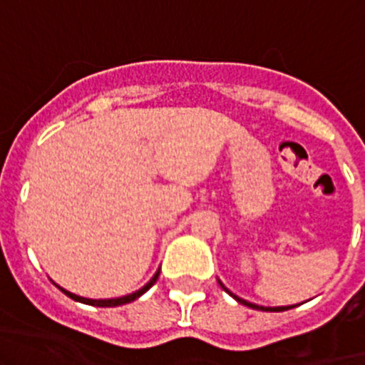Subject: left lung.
Wrapping results in <instances>:
<instances>
[{"mask_svg":"<svg viewBox=\"0 0 365 365\" xmlns=\"http://www.w3.org/2000/svg\"><path fill=\"white\" fill-rule=\"evenodd\" d=\"M217 282H219V284H220V288H222V289H224V292H226V293H230V295H231V297H233V298H235V300H237V302H238V304H244V305H247V307H251V309H256V311H268V312H279V311H288V309L295 307V305H286V307H284V305H282V307H264V305H257V304H252V302H247V300H244V298L237 297V295H235V293H231V292H230V289H227V288H226V286H224V284H222V282H220V281H219V279H217Z\"/></svg>","mask_w":365,"mask_h":365,"instance_id":"1","label":"left lung"}]
</instances>
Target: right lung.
<instances>
[{"label": "right lung", "mask_w": 365, "mask_h": 365, "mask_svg": "<svg viewBox=\"0 0 365 365\" xmlns=\"http://www.w3.org/2000/svg\"><path fill=\"white\" fill-rule=\"evenodd\" d=\"M159 274H160V270H157V272H155V275H153V277L150 279V281L146 282V284L143 286L141 289H138V292L128 293V295H123V297H116V298H86V297H79V295H76V293H70V292H67V289H65V288H61V286H58L56 282H54V284H56L58 288H60L61 292L65 293V295L72 298V300L81 302V304L93 305V307H116V305L130 304V302H134L135 298H139L141 295H145V293L148 292V289L152 288L153 284H155L157 279H159Z\"/></svg>", "instance_id": "add662e5"}]
</instances>
